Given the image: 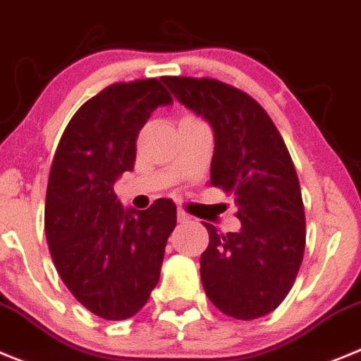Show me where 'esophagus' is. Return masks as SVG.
Wrapping results in <instances>:
<instances>
[{
  "label": "esophagus",
  "mask_w": 361,
  "mask_h": 361,
  "mask_svg": "<svg viewBox=\"0 0 361 361\" xmlns=\"http://www.w3.org/2000/svg\"><path fill=\"white\" fill-rule=\"evenodd\" d=\"M178 221H180V223H187V221H190V217H188V214H185V212H178Z\"/></svg>",
  "instance_id": "34e87169"
}]
</instances>
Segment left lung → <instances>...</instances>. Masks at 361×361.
<instances>
[{"label": "left lung", "instance_id": "obj_1", "mask_svg": "<svg viewBox=\"0 0 361 361\" xmlns=\"http://www.w3.org/2000/svg\"><path fill=\"white\" fill-rule=\"evenodd\" d=\"M214 133L210 183L233 196L241 228L210 223L200 274L214 306L237 320L271 313L290 293L306 246L300 183L281 133L252 97L214 79L164 77Z\"/></svg>", "mask_w": 361, "mask_h": 361}]
</instances>
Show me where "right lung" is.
Returning a JSON list of instances; mask_svg holds the SVG:
<instances>
[{"label":"right lung","mask_w":361,"mask_h":361,"mask_svg":"<svg viewBox=\"0 0 361 361\" xmlns=\"http://www.w3.org/2000/svg\"><path fill=\"white\" fill-rule=\"evenodd\" d=\"M171 104L157 79L113 84L80 106L55 151L44 204L48 248L71 295L106 320L138 313L160 281L176 204L124 209L113 185L135 169L136 136L151 113Z\"/></svg>","instance_id":"right-lung-1"}]
</instances>
